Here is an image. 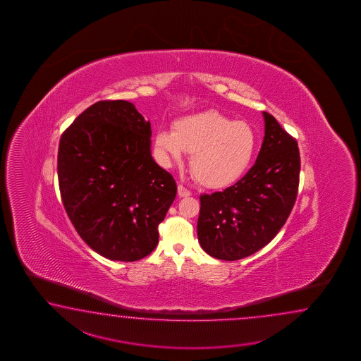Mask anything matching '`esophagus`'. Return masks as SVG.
Listing matches in <instances>:
<instances>
[{"label":"esophagus","instance_id":"34e87169","mask_svg":"<svg viewBox=\"0 0 361 361\" xmlns=\"http://www.w3.org/2000/svg\"><path fill=\"white\" fill-rule=\"evenodd\" d=\"M178 196L179 197H188V196H191V191L187 190L182 184H179L178 185Z\"/></svg>","mask_w":361,"mask_h":361}]
</instances>
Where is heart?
Wrapping results in <instances>:
<instances>
[{"mask_svg":"<svg viewBox=\"0 0 361 361\" xmlns=\"http://www.w3.org/2000/svg\"><path fill=\"white\" fill-rule=\"evenodd\" d=\"M154 143L164 162L192 154L193 177L202 185L219 188L236 182L249 168L257 135L245 121L207 111L180 118L174 130L159 131Z\"/></svg>","mask_w":361,"mask_h":361,"instance_id":"b5f03b06","label":"heart"}]
</instances>
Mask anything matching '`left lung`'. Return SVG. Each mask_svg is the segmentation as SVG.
<instances>
[{"instance_id":"left-lung-1","label":"left lung","mask_w":361,"mask_h":361,"mask_svg":"<svg viewBox=\"0 0 361 361\" xmlns=\"http://www.w3.org/2000/svg\"><path fill=\"white\" fill-rule=\"evenodd\" d=\"M263 117L264 138L250 170L222 192L200 196V245L216 259L238 261L267 245L297 199L298 143L274 116Z\"/></svg>"}]
</instances>
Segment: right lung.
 Wrapping results in <instances>:
<instances>
[{"label":"right lung","instance_id":"obj_1","mask_svg":"<svg viewBox=\"0 0 361 361\" xmlns=\"http://www.w3.org/2000/svg\"><path fill=\"white\" fill-rule=\"evenodd\" d=\"M151 123L126 100H100L61 134L58 180L77 233L112 261H139L159 243L177 195L151 154Z\"/></svg>","mask_w":361,"mask_h":361}]
</instances>
